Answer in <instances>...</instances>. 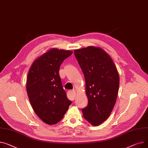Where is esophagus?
<instances>
[{
    "instance_id": "1",
    "label": "esophagus",
    "mask_w": 148,
    "mask_h": 148,
    "mask_svg": "<svg viewBox=\"0 0 148 148\" xmlns=\"http://www.w3.org/2000/svg\"><path fill=\"white\" fill-rule=\"evenodd\" d=\"M75 92L74 90H71V91H70L68 92V98L70 99L73 101L75 99Z\"/></svg>"
}]
</instances>
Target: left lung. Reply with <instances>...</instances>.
I'll return each mask as SVG.
<instances>
[{"mask_svg": "<svg viewBox=\"0 0 148 148\" xmlns=\"http://www.w3.org/2000/svg\"><path fill=\"white\" fill-rule=\"evenodd\" d=\"M83 73L88 104L82 110L84 119L99 125L111 114L119 92L120 77L111 57L101 48L88 46L74 51Z\"/></svg>", "mask_w": 148, "mask_h": 148, "instance_id": "obj_1", "label": "left lung"}]
</instances>
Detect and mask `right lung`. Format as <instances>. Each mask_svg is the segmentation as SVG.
<instances>
[{
	"label": "right lung",
	"instance_id": "obj_1",
	"mask_svg": "<svg viewBox=\"0 0 148 148\" xmlns=\"http://www.w3.org/2000/svg\"><path fill=\"white\" fill-rule=\"evenodd\" d=\"M72 53L52 49L37 59L28 71L26 86L29 102L37 115L47 124L60 121L72 103L59 74L60 65Z\"/></svg>",
	"mask_w": 148,
	"mask_h": 148
}]
</instances>
